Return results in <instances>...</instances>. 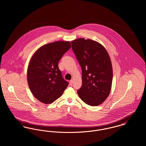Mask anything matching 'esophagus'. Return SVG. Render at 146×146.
Here are the masks:
<instances>
[{
  "label": "esophagus",
  "instance_id": "1",
  "mask_svg": "<svg viewBox=\"0 0 146 146\" xmlns=\"http://www.w3.org/2000/svg\"><path fill=\"white\" fill-rule=\"evenodd\" d=\"M72 84H73V80H70V85L72 86Z\"/></svg>",
  "mask_w": 146,
  "mask_h": 146
}]
</instances>
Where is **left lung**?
I'll return each mask as SVG.
<instances>
[{"mask_svg":"<svg viewBox=\"0 0 146 146\" xmlns=\"http://www.w3.org/2000/svg\"><path fill=\"white\" fill-rule=\"evenodd\" d=\"M71 43L82 70V85L78 94L86 104L98 106L111 90L113 69L110 55L102 44L90 39L78 38Z\"/></svg>","mask_w":146,"mask_h":146,"instance_id":"1","label":"left lung"}]
</instances>
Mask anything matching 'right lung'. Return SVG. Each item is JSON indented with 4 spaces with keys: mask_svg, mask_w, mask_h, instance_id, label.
I'll return each mask as SVG.
<instances>
[{
    "mask_svg": "<svg viewBox=\"0 0 146 146\" xmlns=\"http://www.w3.org/2000/svg\"><path fill=\"white\" fill-rule=\"evenodd\" d=\"M71 47L68 41L44 45L32 56L27 68V82L33 95L45 104L61 97L68 85L62 76L58 64Z\"/></svg>",
    "mask_w": 146,
    "mask_h": 146,
    "instance_id": "add662e5",
    "label": "right lung"
}]
</instances>
